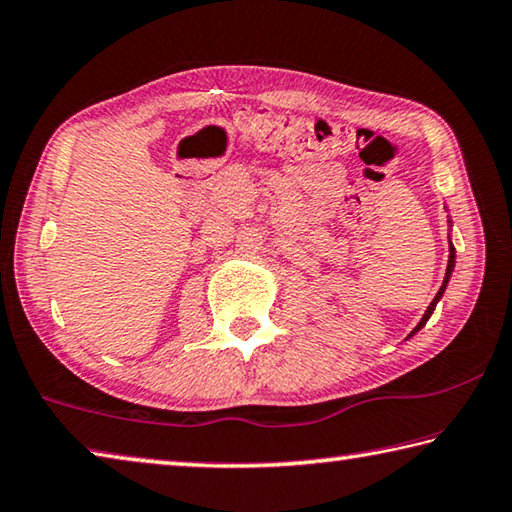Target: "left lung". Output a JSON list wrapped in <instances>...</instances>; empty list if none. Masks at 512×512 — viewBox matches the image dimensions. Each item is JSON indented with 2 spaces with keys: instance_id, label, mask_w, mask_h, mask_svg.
Listing matches in <instances>:
<instances>
[{
  "instance_id": "8db88e82",
  "label": "left lung",
  "mask_w": 512,
  "mask_h": 512,
  "mask_svg": "<svg viewBox=\"0 0 512 512\" xmlns=\"http://www.w3.org/2000/svg\"><path fill=\"white\" fill-rule=\"evenodd\" d=\"M449 228H452V221H449ZM454 266H456V248H454V244L452 241H449V262H447V271H445V280H443V287L438 289V293H436V298L431 300V305L427 307V311H424V316L420 318V323L413 327V332L409 334V339L411 336L415 334V332H420V329L427 325V320L431 318V314H433V309H436V305L440 302V298H443V293H445V289H447V284H449V277H452V273H454Z\"/></svg>"
}]
</instances>
